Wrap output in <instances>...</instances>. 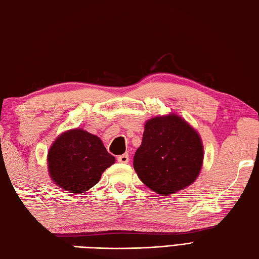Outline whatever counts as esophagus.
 <instances>
[{
	"label": "esophagus",
	"instance_id": "1",
	"mask_svg": "<svg viewBox=\"0 0 259 259\" xmlns=\"http://www.w3.org/2000/svg\"><path fill=\"white\" fill-rule=\"evenodd\" d=\"M118 161L121 163H128L129 162V156L124 153V155H121L118 157Z\"/></svg>",
	"mask_w": 259,
	"mask_h": 259
}]
</instances>
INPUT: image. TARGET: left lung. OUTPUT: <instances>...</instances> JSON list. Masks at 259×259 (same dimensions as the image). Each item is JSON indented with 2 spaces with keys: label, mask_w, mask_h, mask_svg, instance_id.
Returning <instances> with one entry per match:
<instances>
[{
  "label": "left lung",
  "mask_w": 259,
  "mask_h": 259,
  "mask_svg": "<svg viewBox=\"0 0 259 259\" xmlns=\"http://www.w3.org/2000/svg\"><path fill=\"white\" fill-rule=\"evenodd\" d=\"M202 162L200 136L180 115L169 113L146 121L134 168L156 194L172 195L194 184Z\"/></svg>",
  "instance_id": "1"
}]
</instances>
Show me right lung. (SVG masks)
Segmentation results:
<instances>
[{"label": "right lung", "mask_w": 259, "mask_h": 259, "mask_svg": "<svg viewBox=\"0 0 259 259\" xmlns=\"http://www.w3.org/2000/svg\"><path fill=\"white\" fill-rule=\"evenodd\" d=\"M47 160L53 183L70 194H84L115 162L98 136L80 128L60 135L49 149Z\"/></svg>", "instance_id": "1"}]
</instances>
